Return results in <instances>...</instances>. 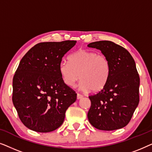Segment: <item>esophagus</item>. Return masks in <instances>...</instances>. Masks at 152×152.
Returning a JSON list of instances; mask_svg holds the SVG:
<instances>
[{
  "label": "esophagus",
  "instance_id": "esophagus-1",
  "mask_svg": "<svg viewBox=\"0 0 152 152\" xmlns=\"http://www.w3.org/2000/svg\"><path fill=\"white\" fill-rule=\"evenodd\" d=\"M83 97H84V96H83V95H81V94H80V93H77V99H82Z\"/></svg>",
  "mask_w": 152,
  "mask_h": 152
}]
</instances>
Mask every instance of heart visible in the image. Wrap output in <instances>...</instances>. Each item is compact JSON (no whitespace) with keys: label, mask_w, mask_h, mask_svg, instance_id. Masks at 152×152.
<instances>
[{"label":"heart","mask_w":152,"mask_h":152,"mask_svg":"<svg viewBox=\"0 0 152 152\" xmlns=\"http://www.w3.org/2000/svg\"><path fill=\"white\" fill-rule=\"evenodd\" d=\"M69 63L61 61L59 70L64 84L73 87L82 80V90L99 92L104 88L110 75V63L108 58L97 52L80 49L68 58Z\"/></svg>","instance_id":"heart-1"}]
</instances>
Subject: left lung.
<instances>
[{
	"label": "left lung",
	"mask_w": 152,
	"mask_h": 152,
	"mask_svg": "<svg viewBox=\"0 0 152 152\" xmlns=\"http://www.w3.org/2000/svg\"><path fill=\"white\" fill-rule=\"evenodd\" d=\"M88 46L101 50L111 67L104 88L88 97V119L97 129H119L127 125L139 103L140 77L136 63L124 48L112 41H95Z\"/></svg>",
	"instance_id": "obj_1"
}]
</instances>
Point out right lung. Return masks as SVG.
<instances>
[{"label": "right lung", "instance_id": "1", "mask_svg": "<svg viewBox=\"0 0 152 152\" xmlns=\"http://www.w3.org/2000/svg\"><path fill=\"white\" fill-rule=\"evenodd\" d=\"M76 41L42 42L20 60L13 77L12 102L26 127L37 132L57 129L77 94L64 84L59 66Z\"/></svg>", "mask_w": 152, "mask_h": 152}]
</instances>
